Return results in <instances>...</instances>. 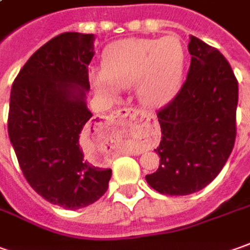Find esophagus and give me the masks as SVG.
I'll list each match as a JSON object with an SVG mask.
<instances>
[{"label":"esophagus","mask_w":250,"mask_h":250,"mask_svg":"<svg viewBox=\"0 0 250 250\" xmlns=\"http://www.w3.org/2000/svg\"><path fill=\"white\" fill-rule=\"evenodd\" d=\"M111 117H129V118H133V120H146L147 122H150L152 126H154V130H155V135H157V132H158V128H157V122H155V118H152V117H148V115H146L145 113H142V111H139V110H133V108H120V110H117L115 113L111 115ZM143 150H133L132 154H142Z\"/></svg>","instance_id":"esophagus-1"}]
</instances>
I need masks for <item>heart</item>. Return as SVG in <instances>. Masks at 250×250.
Segmentation results:
<instances>
[{"mask_svg": "<svg viewBox=\"0 0 250 250\" xmlns=\"http://www.w3.org/2000/svg\"><path fill=\"white\" fill-rule=\"evenodd\" d=\"M184 64L186 51L177 35L161 40L128 38L105 49L102 73L90 75V83L105 98H115L117 89L135 86L139 103L157 108L168 103L179 89Z\"/></svg>", "mask_w": 250, "mask_h": 250, "instance_id": "1", "label": "heart"}]
</instances>
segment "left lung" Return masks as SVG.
Instances as JSON below:
<instances>
[{"mask_svg": "<svg viewBox=\"0 0 250 250\" xmlns=\"http://www.w3.org/2000/svg\"><path fill=\"white\" fill-rule=\"evenodd\" d=\"M187 80L176 98L157 113L161 125L158 169L146 176L154 190L188 195L207 187L235 143L238 82L220 52L190 35Z\"/></svg>", "mask_w": 250, "mask_h": 250, "instance_id": "obj_1", "label": "left lung"}]
</instances>
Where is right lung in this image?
<instances>
[{
	"mask_svg": "<svg viewBox=\"0 0 250 250\" xmlns=\"http://www.w3.org/2000/svg\"><path fill=\"white\" fill-rule=\"evenodd\" d=\"M93 42V34L56 35L11 89L8 133L20 169L37 194L71 210L96 202L111 179V169L90 164L82 150L103 130L86 105Z\"/></svg>",
	"mask_w": 250,
	"mask_h": 250,
	"instance_id": "obj_1",
	"label": "right lung"
}]
</instances>
